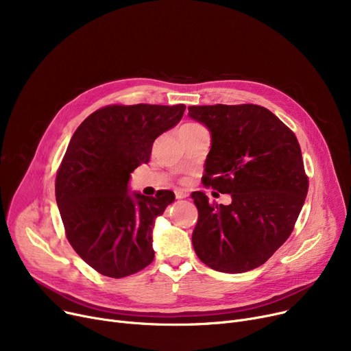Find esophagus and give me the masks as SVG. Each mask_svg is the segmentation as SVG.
<instances>
[{"mask_svg":"<svg viewBox=\"0 0 351 351\" xmlns=\"http://www.w3.org/2000/svg\"><path fill=\"white\" fill-rule=\"evenodd\" d=\"M175 196H176V199H185V197H188V193L185 191H176Z\"/></svg>","mask_w":351,"mask_h":351,"instance_id":"obj_1","label":"esophagus"}]
</instances>
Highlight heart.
<instances>
[{"label":"heart","instance_id":"1","mask_svg":"<svg viewBox=\"0 0 351 351\" xmlns=\"http://www.w3.org/2000/svg\"><path fill=\"white\" fill-rule=\"evenodd\" d=\"M202 128L204 126H200L197 123H186L180 128V131H196V129H202Z\"/></svg>","mask_w":351,"mask_h":351}]
</instances>
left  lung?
<instances>
[{"label":"left lung","instance_id":"obj_1","mask_svg":"<svg viewBox=\"0 0 351 351\" xmlns=\"http://www.w3.org/2000/svg\"><path fill=\"white\" fill-rule=\"evenodd\" d=\"M188 109L210 132L205 185L232 196L230 205H210L204 192L191 195L197 208L193 249L213 270H253L287 241L303 208L308 180L300 145L259 105Z\"/></svg>","mask_w":351,"mask_h":351}]
</instances>
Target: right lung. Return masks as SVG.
<instances>
[{"instance_id":"right-lung-1","label":"right lung","mask_w":351,"mask_h":351,"mask_svg":"<svg viewBox=\"0 0 351 351\" xmlns=\"http://www.w3.org/2000/svg\"><path fill=\"white\" fill-rule=\"evenodd\" d=\"M185 109L183 104L105 106L69 141L55 180L57 205L73 250L108 278H125L154 261L155 219L175 193L129 192V179L149 162L155 139L176 126Z\"/></svg>"}]
</instances>
